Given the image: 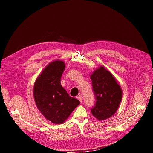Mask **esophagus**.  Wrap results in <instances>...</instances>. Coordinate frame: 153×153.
Masks as SVG:
<instances>
[{
	"instance_id": "obj_1",
	"label": "esophagus",
	"mask_w": 153,
	"mask_h": 153,
	"mask_svg": "<svg viewBox=\"0 0 153 153\" xmlns=\"http://www.w3.org/2000/svg\"><path fill=\"white\" fill-rule=\"evenodd\" d=\"M76 98H77V99H78V100H79V101H80V102L82 103V100H83V98H82V95H79V96H78L76 97Z\"/></svg>"
}]
</instances>
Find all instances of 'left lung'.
Instances as JSON below:
<instances>
[{
	"mask_svg": "<svg viewBox=\"0 0 153 153\" xmlns=\"http://www.w3.org/2000/svg\"><path fill=\"white\" fill-rule=\"evenodd\" d=\"M92 91L96 98L92 114L100 121L112 117L117 112L122 100V89L113 75L103 67L91 75Z\"/></svg>",
	"mask_w": 153,
	"mask_h": 153,
	"instance_id": "8db88e82",
	"label": "left lung"
}]
</instances>
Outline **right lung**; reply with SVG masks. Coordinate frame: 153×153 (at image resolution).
Instances as JSON below:
<instances>
[{
	"mask_svg": "<svg viewBox=\"0 0 153 153\" xmlns=\"http://www.w3.org/2000/svg\"><path fill=\"white\" fill-rule=\"evenodd\" d=\"M65 69L61 61L50 62L37 78L34 98L37 107L45 117L54 124L65 122L80 101L71 97L61 84Z\"/></svg>",
	"mask_w": 153,
	"mask_h": 153,
	"instance_id": "right-lung-1",
	"label": "right lung"
}]
</instances>
